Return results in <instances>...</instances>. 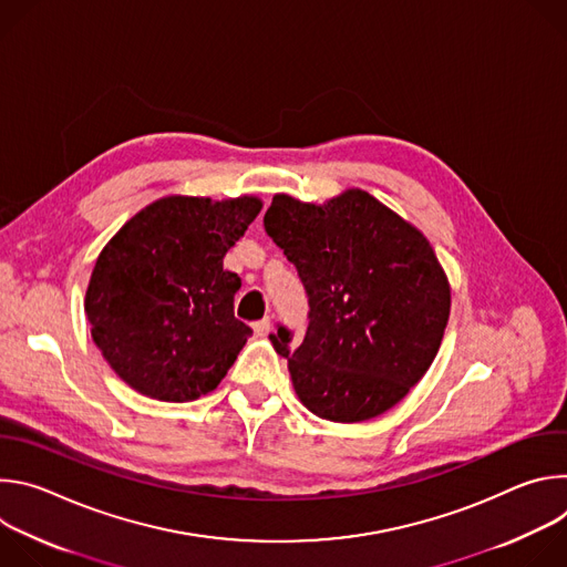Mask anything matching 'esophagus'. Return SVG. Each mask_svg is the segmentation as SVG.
<instances>
[{
	"label": "esophagus",
	"instance_id": "1",
	"mask_svg": "<svg viewBox=\"0 0 567 567\" xmlns=\"http://www.w3.org/2000/svg\"><path fill=\"white\" fill-rule=\"evenodd\" d=\"M254 330H256L258 337H267L269 330H271V318L265 316L262 320H256V322H254Z\"/></svg>",
	"mask_w": 567,
	"mask_h": 567
}]
</instances>
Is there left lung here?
<instances>
[{
  "label": "left lung",
  "instance_id": "8db88e82",
  "mask_svg": "<svg viewBox=\"0 0 567 567\" xmlns=\"http://www.w3.org/2000/svg\"><path fill=\"white\" fill-rule=\"evenodd\" d=\"M265 228L309 302L298 348L282 326L269 334L302 406L341 424L390 411L431 368L449 322L451 287L431 241L359 188L320 206L276 195Z\"/></svg>",
  "mask_w": 567,
  "mask_h": 567
}]
</instances>
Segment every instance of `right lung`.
<instances>
[{"label": "right lung", "instance_id": "right-lung-1", "mask_svg": "<svg viewBox=\"0 0 567 567\" xmlns=\"http://www.w3.org/2000/svg\"><path fill=\"white\" fill-rule=\"evenodd\" d=\"M258 197L173 195L138 210L101 251L85 311L112 370L158 401H193L226 377L254 330L233 313L241 280L224 256Z\"/></svg>", "mask_w": 567, "mask_h": 567}]
</instances>
